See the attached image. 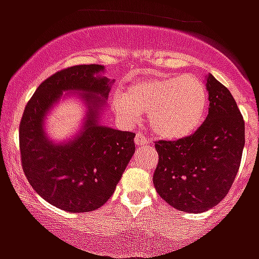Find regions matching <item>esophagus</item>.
Returning a JSON list of instances; mask_svg holds the SVG:
<instances>
[{"mask_svg": "<svg viewBox=\"0 0 259 259\" xmlns=\"http://www.w3.org/2000/svg\"><path fill=\"white\" fill-rule=\"evenodd\" d=\"M134 142L137 146H144V145H149V140L141 133L136 134V138H134Z\"/></svg>", "mask_w": 259, "mask_h": 259, "instance_id": "34e87169", "label": "esophagus"}]
</instances>
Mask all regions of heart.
I'll return each mask as SVG.
<instances>
[{
    "instance_id": "heart-1",
    "label": "heart",
    "mask_w": 259,
    "mask_h": 259,
    "mask_svg": "<svg viewBox=\"0 0 259 259\" xmlns=\"http://www.w3.org/2000/svg\"><path fill=\"white\" fill-rule=\"evenodd\" d=\"M208 103L205 84L195 75H157L130 84L113 98L125 121L137 122L148 113L149 127L158 138L181 140L204 121Z\"/></svg>"
}]
</instances>
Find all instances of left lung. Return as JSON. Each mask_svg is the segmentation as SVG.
I'll use <instances>...</instances> for the list:
<instances>
[{
    "instance_id": "1",
    "label": "left lung",
    "mask_w": 259,
    "mask_h": 259,
    "mask_svg": "<svg viewBox=\"0 0 259 259\" xmlns=\"http://www.w3.org/2000/svg\"><path fill=\"white\" fill-rule=\"evenodd\" d=\"M208 115L188 137L156 142L157 193L173 208L204 212L227 195L241 165L245 122L231 93L212 75L205 78Z\"/></svg>"
}]
</instances>
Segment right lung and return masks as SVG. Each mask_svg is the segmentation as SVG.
Wrapping results in <instances>:
<instances>
[{
  "label": "right lung",
  "instance_id": "add662e5",
  "mask_svg": "<svg viewBox=\"0 0 259 259\" xmlns=\"http://www.w3.org/2000/svg\"><path fill=\"white\" fill-rule=\"evenodd\" d=\"M103 74L105 67L99 64L59 71L37 87L20 123L26 179L44 200L68 212H87L105 204L136 150V134L99 121L114 83ZM70 93L85 106L82 126L70 140L54 142L45 132V118Z\"/></svg>",
  "mask_w": 259,
  "mask_h": 259
}]
</instances>
